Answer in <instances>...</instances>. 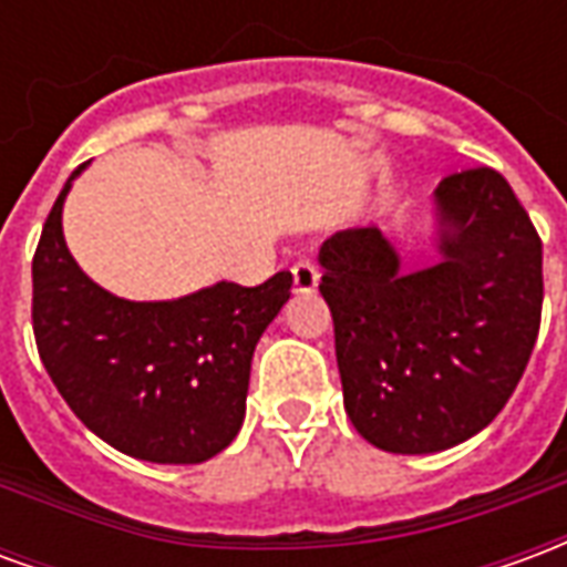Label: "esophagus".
Returning <instances> with one entry per match:
<instances>
[{
	"mask_svg": "<svg viewBox=\"0 0 567 567\" xmlns=\"http://www.w3.org/2000/svg\"><path fill=\"white\" fill-rule=\"evenodd\" d=\"M291 279H295V295H312L316 288H319L321 272L316 264H309V260H300L291 267Z\"/></svg>",
	"mask_w": 567,
	"mask_h": 567,
	"instance_id": "esophagus-1",
	"label": "esophagus"
}]
</instances>
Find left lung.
Here are the masks:
<instances>
[{
    "mask_svg": "<svg viewBox=\"0 0 567 567\" xmlns=\"http://www.w3.org/2000/svg\"><path fill=\"white\" fill-rule=\"evenodd\" d=\"M434 260L406 270L380 227L319 248L346 413L377 450L427 455L480 434L511 401L544 303L540 239L488 166L434 187Z\"/></svg>",
    "mask_w": 567,
    "mask_h": 567,
    "instance_id": "8db88e82",
    "label": "left lung"
}]
</instances>
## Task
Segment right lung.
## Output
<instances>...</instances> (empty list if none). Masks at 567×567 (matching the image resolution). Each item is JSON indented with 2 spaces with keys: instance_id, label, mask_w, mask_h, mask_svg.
I'll list each match as a JSON object with an SVG mask.
<instances>
[{
  "instance_id": "obj_1",
  "label": "right lung",
  "mask_w": 567,
  "mask_h": 567,
  "mask_svg": "<svg viewBox=\"0 0 567 567\" xmlns=\"http://www.w3.org/2000/svg\"><path fill=\"white\" fill-rule=\"evenodd\" d=\"M84 166L60 190L32 258V331L44 370L69 410L117 452L154 464L209 462L243 427L251 355L291 297V272L173 300L105 291L63 236V203Z\"/></svg>"
}]
</instances>
